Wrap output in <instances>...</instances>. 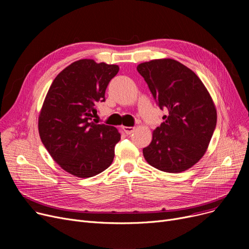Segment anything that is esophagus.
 <instances>
[{"label":"esophagus","instance_id":"34e87169","mask_svg":"<svg viewBox=\"0 0 249 249\" xmlns=\"http://www.w3.org/2000/svg\"><path fill=\"white\" fill-rule=\"evenodd\" d=\"M123 130H124V132H125L127 135H130V134H132V133H133V131H134V128H133V127L123 126Z\"/></svg>","mask_w":249,"mask_h":249}]
</instances>
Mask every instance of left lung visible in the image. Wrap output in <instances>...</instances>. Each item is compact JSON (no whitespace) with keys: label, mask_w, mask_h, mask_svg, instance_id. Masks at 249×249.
<instances>
[{"label":"left lung","mask_w":249,"mask_h":249,"mask_svg":"<svg viewBox=\"0 0 249 249\" xmlns=\"http://www.w3.org/2000/svg\"><path fill=\"white\" fill-rule=\"evenodd\" d=\"M160 108L167 111L143 148L145 160L166 173H180L205 154L217 123L214 102L192 70L171 59H153L137 65Z\"/></svg>","instance_id":"8db88e82"}]
</instances>
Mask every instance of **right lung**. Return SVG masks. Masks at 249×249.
<instances>
[{"label":"right lung","instance_id":"right-lung-1","mask_svg":"<svg viewBox=\"0 0 249 249\" xmlns=\"http://www.w3.org/2000/svg\"><path fill=\"white\" fill-rule=\"evenodd\" d=\"M118 71L116 64L80 59L60 71L47 91L38 118L39 135L51 158L74 177H94L113 162L121 135L93 118Z\"/></svg>","mask_w":249,"mask_h":249}]
</instances>
